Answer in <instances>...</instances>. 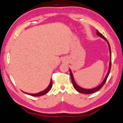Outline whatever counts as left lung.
Segmentation results:
<instances>
[{"label":"left lung","mask_w":123,"mask_h":123,"mask_svg":"<svg viewBox=\"0 0 123 123\" xmlns=\"http://www.w3.org/2000/svg\"><path fill=\"white\" fill-rule=\"evenodd\" d=\"M97 34L98 35V36H100L101 38H104L105 40H106L107 43H108V46H109V49H110V56H111V59H110V68H109V70H108V73H107V74L106 75V77H105V78L104 79V80L103 82L101 84L99 85L98 86H97L96 87H95V88H93V89H83L82 87L79 86L78 85H77V84L75 83L74 80L73 78V75H72V73L71 71V70H69V72H70V75H71V80H72V84H73V86L74 87L75 89L77 90V91H78V92H80V93H85V94H90V93H93L95 92H96L97 91L101 89L102 88V86H104V84L106 83V81L107 80V78H108L109 74H110V71H111V47H110V43H109V42H108V40H107V39L105 38V37L103 36V35L98 32V31L97 30Z\"/></svg>","instance_id":"8db88e82"}]
</instances>
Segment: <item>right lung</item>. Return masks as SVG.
<instances>
[{"label": "right lung", "mask_w": 123, "mask_h": 123, "mask_svg": "<svg viewBox=\"0 0 123 123\" xmlns=\"http://www.w3.org/2000/svg\"><path fill=\"white\" fill-rule=\"evenodd\" d=\"M52 79L51 80V81H50V83L49 85V86L46 88L45 90L42 91V92H40L39 93H34V94H32V93H26L27 94H28L30 95H31V96H43V95H44L45 94H46V93H48L49 91L50 90V89H51V87H52Z\"/></svg>", "instance_id": "right-lung-1"}]
</instances>
